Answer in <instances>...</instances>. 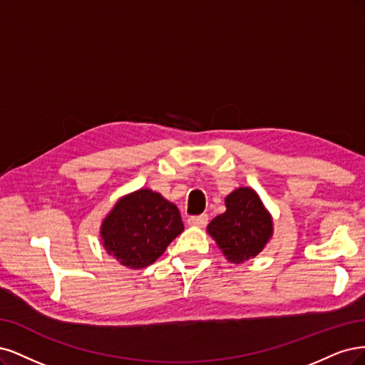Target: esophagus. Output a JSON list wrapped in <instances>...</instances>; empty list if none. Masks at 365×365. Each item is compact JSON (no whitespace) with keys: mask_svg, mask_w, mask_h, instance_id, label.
<instances>
[{"mask_svg":"<svg viewBox=\"0 0 365 365\" xmlns=\"http://www.w3.org/2000/svg\"><path fill=\"white\" fill-rule=\"evenodd\" d=\"M187 225L192 227H205L207 225V215H195V217H190L187 218Z\"/></svg>","mask_w":365,"mask_h":365,"instance_id":"obj_1","label":"esophagus"}]
</instances>
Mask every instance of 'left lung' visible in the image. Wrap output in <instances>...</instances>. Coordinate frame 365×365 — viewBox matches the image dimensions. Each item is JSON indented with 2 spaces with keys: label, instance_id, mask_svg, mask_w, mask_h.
Masks as SVG:
<instances>
[{
  "label": "left lung",
  "instance_id": "1",
  "mask_svg": "<svg viewBox=\"0 0 365 365\" xmlns=\"http://www.w3.org/2000/svg\"><path fill=\"white\" fill-rule=\"evenodd\" d=\"M226 212L207 225V233L232 264H242L259 255L273 237V217L261 197L249 186H240L226 198Z\"/></svg>",
  "mask_w": 365,
  "mask_h": 365
}]
</instances>
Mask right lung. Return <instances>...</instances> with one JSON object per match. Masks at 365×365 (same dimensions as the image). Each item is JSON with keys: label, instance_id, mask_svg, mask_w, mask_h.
I'll return each instance as SVG.
<instances>
[{"label": "right lung", "instance_id": "obj_1", "mask_svg": "<svg viewBox=\"0 0 365 365\" xmlns=\"http://www.w3.org/2000/svg\"><path fill=\"white\" fill-rule=\"evenodd\" d=\"M183 229L178 206L159 192L140 187L115 203L101 221L100 238L106 252L135 269L155 262Z\"/></svg>", "mask_w": 365, "mask_h": 365}]
</instances>
